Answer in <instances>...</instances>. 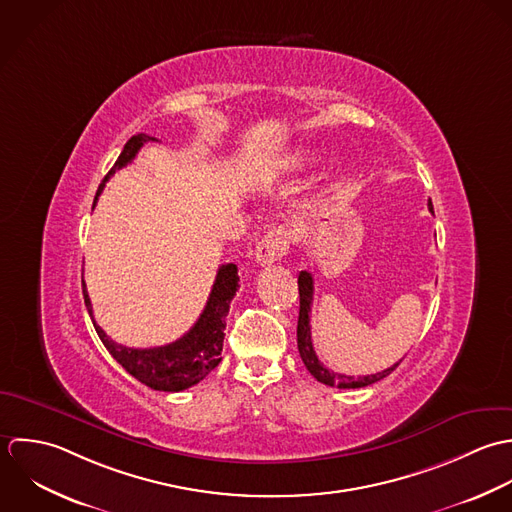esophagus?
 Returning <instances> with one entry per match:
<instances>
[{"label": "esophagus", "instance_id": "esophagus-1", "mask_svg": "<svg viewBox=\"0 0 512 512\" xmlns=\"http://www.w3.org/2000/svg\"><path fill=\"white\" fill-rule=\"evenodd\" d=\"M289 251V241L283 229H271L259 243L255 249V259L261 267H269L277 261L283 259V255H287Z\"/></svg>", "mask_w": 512, "mask_h": 512}]
</instances>
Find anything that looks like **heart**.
I'll list each match as a JSON object with an SVG mask.
<instances>
[{
    "mask_svg": "<svg viewBox=\"0 0 512 512\" xmlns=\"http://www.w3.org/2000/svg\"><path fill=\"white\" fill-rule=\"evenodd\" d=\"M299 162H301V160H295V162H293V164H299Z\"/></svg>",
    "mask_w": 512,
    "mask_h": 512,
    "instance_id": "1",
    "label": "heart"
}]
</instances>
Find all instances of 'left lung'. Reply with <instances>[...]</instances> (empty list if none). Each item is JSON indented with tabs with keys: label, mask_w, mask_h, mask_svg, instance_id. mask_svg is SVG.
Instances as JSON below:
<instances>
[{
	"label": "left lung",
	"mask_w": 512,
	"mask_h": 512,
	"mask_svg": "<svg viewBox=\"0 0 512 512\" xmlns=\"http://www.w3.org/2000/svg\"><path fill=\"white\" fill-rule=\"evenodd\" d=\"M429 211L433 213V205L431 202L427 204ZM312 295H314V283H312V277L307 271H301L299 275V297H301V308H299V324H297V344H299V354L307 366L308 372L320 382V384H326V386H332V388H340V390H354V388H366L370 384H376L380 380H384L386 376H390L398 366L394 364L392 368L388 370H382L378 374H370V376H344V374H336L332 370H328L316 356L314 348H312V334H310V307H312Z\"/></svg>",
	"instance_id": "left-lung-1"
}]
</instances>
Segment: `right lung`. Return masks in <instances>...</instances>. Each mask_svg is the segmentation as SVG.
Here are the masks:
<instances>
[{
    "label": "right lung",
    "mask_w": 512,
    "mask_h": 512,
    "mask_svg": "<svg viewBox=\"0 0 512 512\" xmlns=\"http://www.w3.org/2000/svg\"><path fill=\"white\" fill-rule=\"evenodd\" d=\"M144 142H158L156 138L148 134H136L120 152L118 160L114 162L112 170L104 176L103 184L99 186V192L95 196V204L103 192L104 184L108 178L130 164L138 150L144 146ZM239 289V275L237 265L227 263L221 265L215 277V283L211 287L209 299L205 303L204 312L196 320V324L176 342L158 346V348H126L122 344H116L106 336L103 328L93 318V305L87 293V285L83 281V297L85 305L93 318L95 330L99 338L103 340L104 348L110 352V356L138 382L144 386L158 390V392H182L198 382H202L205 376L221 362V348H223V330H225V318L229 312V303L235 297Z\"/></svg>",
    "instance_id": "right-lung-1"
}]
</instances>
